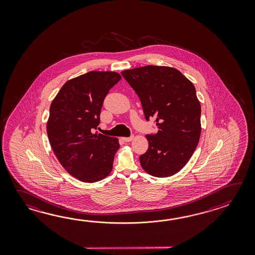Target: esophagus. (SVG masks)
I'll use <instances>...</instances> for the list:
<instances>
[{
    "label": "esophagus",
    "instance_id": "esophagus-1",
    "mask_svg": "<svg viewBox=\"0 0 255 255\" xmlns=\"http://www.w3.org/2000/svg\"><path fill=\"white\" fill-rule=\"evenodd\" d=\"M133 138H134V136H133V135L128 136V137H122V139L125 141V142H130V141L133 140Z\"/></svg>",
    "mask_w": 255,
    "mask_h": 255
}]
</instances>
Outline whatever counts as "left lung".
<instances>
[{"label":"left lung","mask_w":255,"mask_h":255,"mask_svg":"<svg viewBox=\"0 0 255 255\" xmlns=\"http://www.w3.org/2000/svg\"><path fill=\"white\" fill-rule=\"evenodd\" d=\"M121 74L140 99L146 120H156L158 128L146 135L148 148L139 157L141 167L157 178L173 176L190 160L201 136L195 87L169 66L146 65Z\"/></svg>","instance_id":"obj_1"}]
</instances>
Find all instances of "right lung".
<instances>
[{
    "label": "right lung",
    "mask_w": 255,
    "mask_h": 255,
    "mask_svg": "<svg viewBox=\"0 0 255 255\" xmlns=\"http://www.w3.org/2000/svg\"><path fill=\"white\" fill-rule=\"evenodd\" d=\"M120 79L116 72H88L66 82L50 106L51 147L65 170L83 182L102 180L113 168L119 139L94 131L104 99Z\"/></svg>",
    "instance_id": "right-lung-1"
}]
</instances>
